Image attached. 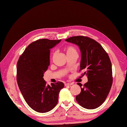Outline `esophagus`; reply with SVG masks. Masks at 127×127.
<instances>
[{
  "label": "esophagus",
  "instance_id": "1",
  "mask_svg": "<svg viewBox=\"0 0 127 127\" xmlns=\"http://www.w3.org/2000/svg\"><path fill=\"white\" fill-rule=\"evenodd\" d=\"M73 83H66L65 84V86H71L73 85Z\"/></svg>",
  "mask_w": 127,
  "mask_h": 127
}]
</instances>
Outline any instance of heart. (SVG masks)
<instances>
[{"label":"heart","mask_w":127,"mask_h":127,"mask_svg":"<svg viewBox=\"0 0 127 127\" xmlns=\"http://www.w3.org/2000/svg\"><path fill=\"white\" fill-rule=\"evenodd\" d=\"M64 50L66 53L67 57H69V56H71L73 55H78V51L76 49L75 47L71 45H68L64 46ZM55 55V53H53L52 55V58L54 57Z\"/></svg>","instance_id":"1"}]
</instances>
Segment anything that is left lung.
Returning <instances> with one entry per match:
<instances>
[{"label":"left lung","mask_w":127,"mask_h":127,"mask_svg":"<svg viewBox=\"0 0 127 127\" xmlns=\"http://www.w3.org/2000/svg\"><path fill=\"white\" fill-rule=\"evenodd\" d=\"M65 41L77 45L81 51L79 71L86 75L88 82L82 86L81 92L76 96L79 105L88 109L101 106L108 94L112 84L111 63L102 46L95 40L86 36H74Z\"/></svg>","instance_id":"obj_1"}]
</instances>
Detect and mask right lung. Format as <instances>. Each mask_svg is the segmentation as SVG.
<instances>
[{"label": "right lung", "instance_id": "right-lung-1", "mask_svg": "<svg viewBox=\"0 0 127 127\" xmlns=\"http://www.w3.org/2000/svg\"><path fill=\"white\" fill-rule=\"evenodd\" d=\"M60 41L42 39L33 42L17 62L18 87L28 105L36 112L44 113L53 109L64 86L61 82L49 85L43 78L50 65V50Z\"/></svg>", "mask_w": 127, "mask_h": 127}]
</instances>
